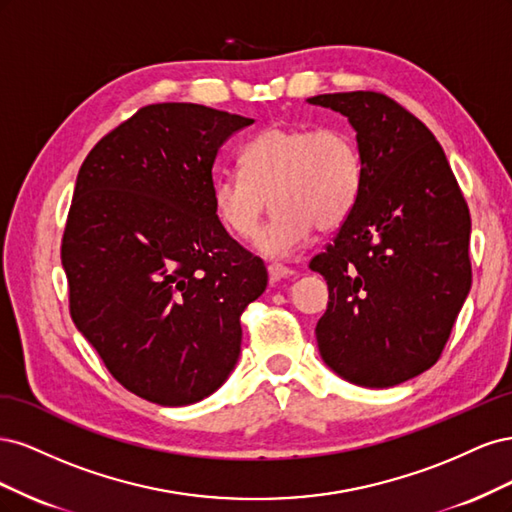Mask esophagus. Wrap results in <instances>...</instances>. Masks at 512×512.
<instances>
[{"instance_id": "obj_1", "label": "esophagus", "mask_w": 512, "mask_h": 512, "mask_svg": "<svg viewBox=\"0 0 512 512\" xmlns=\"http://www.w3.org/2000/svg\"><path fill=\"white\" fill-rule=\"evenodd\" d=\"M267 271H269V280H271V284L280 282V280H284V277L292 275V271H290L286 265H282V262H271V265L267 267Z\"/></svg>"}]
</instances>
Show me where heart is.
<instances>
[{
  "label": "heart",
  "instance_id": "b5f03b06",
  "mask_svg": "<svg viewBox=\"0 0 512 512\" xmlns=\"http://www.w3.org/2000/svg\"><path fill=\"white\" fill-rule=\"evenodd\" d=\"M241 168L215 177L213 209L232 237L250 241L271 200L275 213L258 237L265 256H288L314 228L342 226L363 190L359 145L342 128L269 126L243 147Z\"/></svg>",
  "mask_w": 512,
  "mask_h": 512
}]
</instances>
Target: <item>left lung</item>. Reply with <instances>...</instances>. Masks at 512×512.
Returning a JSON list of instances; mask_svg holds the SVG:
<instances>
[{
  "label": "left lung",
  "instance_id": "left-lung-1",
  "mask_svg": "<svg viewBox=\"0 0 512 512\" xmlns=\"http://www.w3.org/2000/svg\"><path fill=\"white\" fill-rule=\"evenodd\" d=\"M356 130L363 190L309 269L329 284L316 324L324 363L386 389L436 365L472 284L470 209L440 143L380 91L309 98Z\"/></svg>",
  "mask_w": 512,
  "mask_h": 512
}]
</instances>
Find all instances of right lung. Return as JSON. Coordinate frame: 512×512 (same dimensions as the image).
<instances>
[{
    "mask_svg": "<svg viewBox=\"0 0 512 512\" xmlns=\"http://www.w3.org/2000/svg\"><path fill=\"white\" fill-rule=\"evenodd\" d=\"M254 119L149 104L102 136L76 177L61 239L70 316L111 376L160 406L211 395L241 352L267 267L220 224L213 164Z\"/></svg>",
    "mask_w": 512,
    "mask_h": 512,
    "instance_id": "obj_1",
    "label": "right lung"
}]
</instances>
